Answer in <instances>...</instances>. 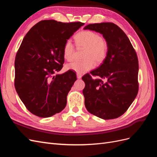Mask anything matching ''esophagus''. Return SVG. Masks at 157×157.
Wrapping results in <instances>:
<instances>
[{
  "label": "esophagus",
  "mask_w": 157,
  "mask_h": 157,
  "mask_svg": "<svg viewBox=\"0 0 157 157\" xmlns=\"http://www.w3.org/2000/svg\"><path fill=\"white\" fill-rule=\"evenodd\" d=\"M77 78H81L82 75L78 74V73H77Z\"/></svg>",
  "instance_id": "34e87169"
}]
</instances>
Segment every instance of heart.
<instances>
[{"label": "heart", "mask_w": 157, "mask_h": 157, "mask_svg": "<svg viewBox=\"0 0 157 157\" xmlns=\"http://www.w3.org/2000/svg\"><path fill=\"white\" fill-rule=\"evenodd\" d=\"M75 44L78 49H84L82 61L74 62L66 65V69L73 71L80 75L84 74L94 67L96 64L103 63L107 58L109 46L108 42L101 37L99 33L85 30L78 33L75 36ZM75 48L71 40H66L63 48L64 58L68 61L74 58Z\"/></svg>", "instance_id": "obj_1"}]
</instances>
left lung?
Returning <instances> with one entry per match:
<instances>
[{"label":"left lung","mask_w":157,"mask_h":157,"mask_svg":"<svg viewBox=\"0 0 157 157\" xmlns=\"http://www.w3.org/2000/svg\"><path fill=\"white\" fill-rule=\"evenodd\" d=\"M101 33L108 42L106 59L98 68L84 75L82 90L88 111L103 119L122 115L135 99L139 90L137 54L125 33L111 22L84 27ZM91 75L98 78L93 79Z\"/></svg>","instance_id":"8db88e82"}]
</instances>
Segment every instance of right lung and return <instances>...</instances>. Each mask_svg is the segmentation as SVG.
<instances>
[{
	"mask_svg": "<svg viewBox=\"0 0 157 157\" xmlns=\"http://www.w3.org/2000/svg\"><path fill=\"white\" fill-rule=\"evenodd\" d=\"M82 22L42 20L23 38L15 58L14 86L27 110L42 118L61 112L77 76L63 67L65 42L82 26Z\"/></svg>",
	"mask_w": 157,
	"mask_h": 157,
	"instance_id": "obj_1",
	"label": "right lung"
}]
</instances>
